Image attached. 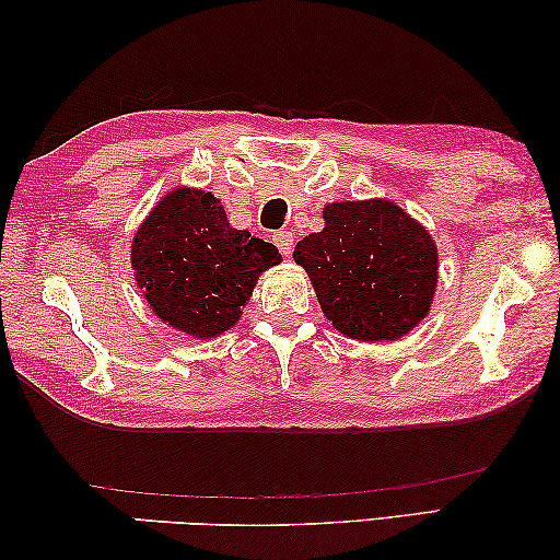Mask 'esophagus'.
<instances>
[{
  "label": "esophagus",
  "instance_id": "1",
  "mask_svg": "<svg viewBox=\"0 0 560 560\" xmlns=\"http://www.w3.org/2000/svg\"><path fill=\"white\" fill-rule=\"evenodd\" d=\"M272 243L278 245V250L285 255V258H290L292 255V247H295V243H292V233L290 231H278L272 235Z\"/></svg>",
  "mask_w": 560,
  "mask_h": 560
}]
</instances>
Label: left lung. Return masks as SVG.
Returning <instances> with one entry per match:
<instances>
[{
  "instance_id": "left-lung-1",
  "label": "left lung",
  "mask_w": 560,
  "mask_h": 560,
  "mask_svg": "<svg viewBox=\"0 0 560 560\" xmlns=\"http://www.w3.org/2000/svg\"><path fill=\"white\" fill-rule=\"evenodd\" d=\"M325 228L295 245L319 307L342 335L397 340L424 319L436 288L432 235L389 200L323 210Z\"/></svg>"
}]
</instances>
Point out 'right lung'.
Masks as SVG:
<instances>
[{
    "label": "right lung",
    "instance_id": "add662e5",
    "mask_svg": "<svg viewBox=\"0 0 560 560\" xmlns=\"http://www.w3.org/2000/svg\"><path fill=\"white\" fill-rule=\"evenodd\" d=\"M131 262L153 313L206 340L237 323L260 272L278 265L280 253L235 231L215 196L176 188L139 228Z\"/></svg>",
    "mask_w": 560,
    "mask_h": 560
}]
</instances>
